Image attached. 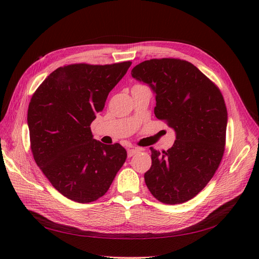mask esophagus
<instances>
[{
    "label": "esophagus",
    "instance_id": "1",
    "mask_svg": "<svg viewBox=\"0 0 259 259\" xmlns=\"http://www.w3.org/2000/svg\"><path fill=\"white\" fill-rule=\"evenodd\" d=\"M140 151V149L139 148H132V149H128V151H127V155L130 156H133L134 154H136L137 152H139Z\"/></svg>",
    "mask_w": 259,
    "mask_h": 259
}]
</instances>
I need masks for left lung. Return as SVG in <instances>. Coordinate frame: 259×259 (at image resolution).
Masks as SVG:
<instances>
[{
  "mask_svg": "<svg viewBox=\"0 0 259 259\" xmlns=\"http://www.w3.org/2000/svg\"><path fill=\"white\" fill-rule=\"evenodd\" d=\"M131 73L151 86L155 116L176 132L168 150L150 148L148 189L165 204L189 201L208 184L223 159L228 115L222 92L191 62L178 58L146 60Z\"/></svg>",
  "mask_w": 259,
  "mask_h": 259,
  "instance_id": "8db88e82",
  "label": "left lung"
}]
</instances>
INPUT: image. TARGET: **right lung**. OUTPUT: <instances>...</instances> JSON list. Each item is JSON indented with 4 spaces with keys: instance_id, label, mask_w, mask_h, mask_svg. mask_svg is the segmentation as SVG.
Here are the masks:
<instances>
[{
    "instance_id": "right-lung-1",
    "label": "right lung",
    "mask_w": 259,
    "mask_h": 259,
    "mask_svg": "<svg viewBox=\"0 0 259 259\" xmlns=\"http://www.w3.org/2000/svg\"><path fill=\"white\" fill-rule=\"evenodd\" d=\"M131 65L123 61L59 67L30 100L33 159L55 189L74 202L91 203L103 197L126 160L120 144L93 139L90 126Z\"/></svg>"
}]
</instances>
